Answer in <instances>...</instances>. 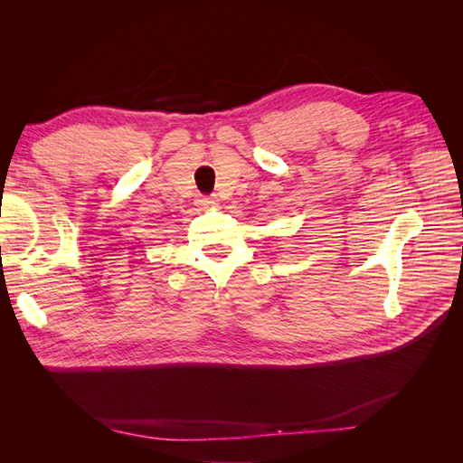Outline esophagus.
Instances as JSON below:
<instances>
[{"instance_id":"esophagus-1","label":"esophagus","mask_w":463,"mask_h":463,"mask_svg":"<svg viewBox=\"0 0 463 463\" xmlns=\"http://www.w3.org/2000/svg\"><path fill=\"white\" fill-rule=\"evenodd\" d=\"M218 201L214 199V197H208V194H199L197 197V204H201V206H204V208H208V206H214Z\"/></svg>"}]
</instances>
